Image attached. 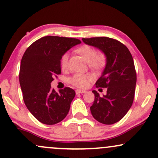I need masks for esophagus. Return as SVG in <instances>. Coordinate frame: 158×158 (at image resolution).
<instances>
[{"mask_svg":"<svg viewBox=\"0 0 158 158\" xmlns=\"http://www.w3.org/2000/svg\"><path fill=\"white\" fill-rule=\"evenodd\" d=\"M85 92H86V91H85V90H80V89L76 90V94H83V93H85Z\"/></svg>","mask_w":158,"mask_h":158,"instance_id":"obj_1","label":"esophagus"}]
</instances>
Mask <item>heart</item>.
Listing matches in <instances>:
<instances>
[{
  "instance_id": "heart-1",
  "label": "heart",
  "mask_w": 158,
  "mask_h": 158,
  "mask_svg": "<svg viewBox=\"0 0 158 158\" xmlns=\"http://www.w3.org/2000/svg\"><path fill=\"white\" fill-rule=\"evenodd\" d=\"M76 51L79 55H81V56L86 62H88V65L91 68L98 70L105 64L106 58L104 55L102 54L97 55L96 50L91 46L84 45L78 48ZM67 63H68V55L64 54L60 60V65L62 69H65L67 67ZM92 79L93 76L91 74L76 73L70 79V82L76 87L85 88L87 87Z\"/></svg>"
}]
</instances>
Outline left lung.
<instances>
[{"mask_svg":"<svg viewBox=\"0 0 158 158\" xmlns=\"http://www.w3.org/2000/svg\"><path fill=\"white\" fill-rule=\"evenodd\" d=\"M88 46L98 48L106 56V66L95 85L107 88L102 97L92 91L94 100L90 107L93 117L104 124L118 122L133 104L136 83L134 62L129 49L119 41L102 37L82 38Z\"/></svg>","mask_w":158,"mask_h":158,"instance_id":"left-lung-1","label":"left lung"}]
</instances>
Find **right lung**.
Returning <instances> with one entry per match:
<instances>
[{"label":"right lung","mask_w":158,"mask_h":158,"mask_svg":"<svg viewBox=\"0 0 158 158\" xmlns=\"http://www.w3.org/2000/svg\"><path fill=\"white\" fill-rule=\"evenodd\" d=\"M81 41L75 38L46 36L26 49L21 60L19 82L27 110L45 124H55L67 116L76 93L70 88L56 92L53 78L61 73L62 56Z\"/></svg>","instance_id":"right-lung-1"}]
</instances>
